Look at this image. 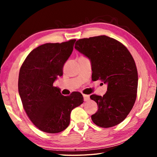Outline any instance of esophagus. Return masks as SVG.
Here are the masks:
<instances>
[{
  "mask_svg": "<svg viewBox=\"0 0 157 157\" xmlns=\"http://www.w3.org/2000/svg\"><path fill=\"white\" fill-rule=\"evenodd\" d=\"M83 97H84V101H88V100L90 99L89 95L83 94Z\"/></svg>",
  "mask_w": 157,
  "mask_h": 157,
  "instance_id": "34e87169",
  "label": "esophagus"
}]
</instances>
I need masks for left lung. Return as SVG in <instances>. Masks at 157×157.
<instances>
[{
    "label": "left lung",
    "instance_id": "8db88e82",
    "mask_svg": "<svg viewBox=\"0 0 157 157\" xmlns=\"http://www.w3.org/2000/svg\"><path fill=\"white\" fill-rule=\"evenodd\" d=\"M75 48L91 60L92 80L107 84L103 96L90 98L98 105L91 116L96 125L108 128L125 119L136 99L138 72L128 49L121 42L105 35L80 39Z\"/></svg>",
    "mask_w": 157,
    "mask_h": 157
}]
</instances>
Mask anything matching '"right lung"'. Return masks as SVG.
<instances>
[{
  "instance_id": "obj_1",
  "label": "right lung",
  "mask_w": 157,
  "mask_h": 157,
  "mask_svg": "<svg viewBox=\"0 0 157 157\" xmlns=\"http://www.w3.org/2000/svg\"><path fill=\"white\" fill-rule=\"evenodd\" d=\"M75 41L39 46L30 52L20 68L18 88L23 109L34 125L44 132L55 134L67 128L71 111L84 102L79 92L64 96L53 86L63 75Z\"/></svg>"
}]
</instances>
